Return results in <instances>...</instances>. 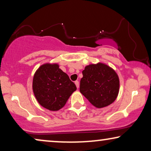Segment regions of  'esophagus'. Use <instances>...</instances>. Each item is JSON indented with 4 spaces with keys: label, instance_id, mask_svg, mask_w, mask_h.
<instances>
[{
    "label": "esophagus",
    "instance_id": "1",
    "mask_svg": "<svg viewBox=\"0 0 151 151\" xmlns=\"http://www.w3.org/2000/svg\"><path fill=\"white\" fill-rule=\"evenodd\" d=\"M75 84H76V86H77V88H79V86H80V84H79V82H78V80H77V81H76V82H75Z\"/></svg>",
    "mask_w": 151,
    "mask_h": 151
}]
</instances>
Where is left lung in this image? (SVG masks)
Here are the masks:
<instances>
[{
  "instance_id": "8db88e82",
  "label": "left lung",
  "mask_w": 151,
  "mask_h": 151,
  "mask_svg": "<svg viewBox=\"0 0 151 151\" xmlns=\"http://www.w3.org/2000/svg\"><path fill=\"white\" fill-rule=\"evenodd\" d=\"M82 75L80 91L91 104L101 109L114 102L119 93V79L112 67L100 62L90 64Z\"/></svg>"
}]
</instances>
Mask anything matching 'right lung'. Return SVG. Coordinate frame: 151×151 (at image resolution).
I'll list each match as a JSON object with an SVG mask.
<instances>
[{"label":"right lung","instance_id":"right-lung-1","mask_svg":"<svg viewBox=\"0 0 151 151\" xmlns=\"http://www.w3.org/2000/svg\"><path fill=\"white\" fill-rule=\"evenodd\" d=\"M32 89L36 100L49 111H57L65 106L77 88L58 63H45L35 72Z\"/></svg>","mask_w":151,"mask_h":151}]
</instances>
